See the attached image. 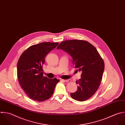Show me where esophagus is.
Listing matches in <instances>:
<instances>
[{
  "instance_id": "esophagus-1",
  "label": "esophagus",
  "mask_w": 125,
  "mask_h": 125,
  "mask_svg": "<svg viewBox=\"0 0 125 125\" xmlns=\"http://www.w3.org/2000/svg\"><path fill=\"white\" fill-rule=\"evenodd\" d=\"M61 80L62 81H63L64 82H71V79H68V80H64V79H61Z\"/></svg>"
}]
</instances>
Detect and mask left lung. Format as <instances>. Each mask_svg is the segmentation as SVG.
I'll return each mask as SVG.
<instances>
[{
    "label": "left lung",
    "mask_w": 125,
    "mask_h": 125,
    "mask_svg": "<svg viewBox=\"0 0 125 125\" xmlns=\"http://www.w3.org/2000/svg\"><path fill=\"white\" fill-rule=\"evenodd\" d=\"M57 49L69 53L76 71L82 72L81 78L76 81L77 90L71 93V97L79 101L91 98L100 85L105 67L104 61L96 49L86 41L74 39L61 42Z\"/></svg>",
    "instance_id": "left-lung-1"
}]
</instances>
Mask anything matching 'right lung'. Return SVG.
<instances>
[{
  "label": "right lung",
  "mask_w": 125,
  "mask_h": 125,
  "mask_svg": "<svg viewBox=\"0 0 125 125\" xmlns=\"http://www.w3.org/2000/svg\"><path fill=\"white\" fill-rule=\"evenodd\" d=\"M58 44L43 42L33 45L19 57L17 65L18 81L25 94L33 100L42 102L50 98L59 81L56 78L44 76L42 69L46 56Z\"/></svg>",
  "instance_id": "add662e5"
}]
</instances>
